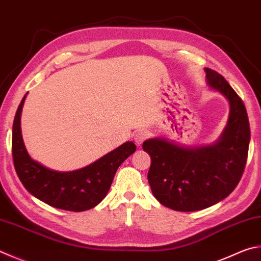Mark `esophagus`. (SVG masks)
I'll return each mask as SVG.
<instances>
[{
    "instance_id": "1",
    "label": "esophagus",
    "mask_w": 261,
    "mask_h": 261,
    "mask_svg": "<svg viewBox=\"0 0 261 261\" xmlns=\"http://www.w3.org/2000/svg\"><path fill=\"white\" fill-rule=\"evenodd\" d=\"M148 136H149V134L147 131H143V130L138 131L135 135V143L137 145H141L147 138H148Z\"/></svg>"
}]
</instances>
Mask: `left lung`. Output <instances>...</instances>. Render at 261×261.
<instances>
[{"label":"left lung","instance_id":"obj_1","mask_svg":"<svg viewBox=\"0 0 261 261\" xmlns=\"http://www.w3.org/2000/svg\"><path fill=\"white\" fill-rule=\"evenodd\" d=\"M209 87L229 102L225 130L215 144L184 147L163 138L144 141L151 163L148 182L161 204L189 212L206 209L224 200L238 186L244 171L250 124L242 99L222 75L204 68Z\"/></svg>","mask_w":261,"mask_h":261}]
</instances>
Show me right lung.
<instances>
[{
  "label": "right lung",
  "mask_w": 261,
  "mask_h": 261,
  "mask_svg": "<svg viewBox=\"0 0 261 261\" xmlns=\"http://www.w3.org/2000/svg\"><path fill=\"white\" fill-rule=\"evenodd\" d=\"M25 99L23 96L12 126L13 164L23 187L57 209L75 212L92 209L105 198L118 167L135 153L136 145L126 141L96 162L75 171H55L33 160L23 145L20 116Z\"/></svg>",
  "instance_id": "obj_1"
}]
</instances>
